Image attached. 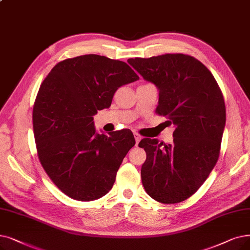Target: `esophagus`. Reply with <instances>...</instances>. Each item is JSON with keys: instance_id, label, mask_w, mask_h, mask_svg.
Wrapping results in <instances>:
<instances>
[{"instance_id": "34e87169", "label": "esophagus", "mask_w": 250, "mask_h": 250, "mask_svg": "<svg viewBox=\"0 0 250 250\" xmlns=\"http://www.w3.org/2000/svg\"><path fill=\"white\" fill-rule=\"evenodd\" d=\"M134 137H135V140H136V143H137V144H139L140 140H141V136H140V134H138V133H134Z\"/></svg>"}]
</instances>
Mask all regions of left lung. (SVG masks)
<instances>
[{
	"label": "left lung",
	"instance_id": "8db88e82",
	"mask_svg": "<svg viewBox=\"0 0 250 250\" xmlns=\"http://www.w3.org/2000/svg\"><path fill=\"white\" fill-rule=\"evenodd\" d=\"M127 62L159 90L156 113L175 125L172 144L144 138L146 161L141 168L151 198L173 204L188 199L213 169L226 124L223 93L208 67L186 54H164Z\"/></svg>",
	"mask_w": 250,
	"mask_h": 250
}]
</instances>
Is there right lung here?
Returning a JSON list of instances; mask_svg holds the SVG:
<instances>
[{
	"instance_id": "add662e5",
	"label": "right lung",
	"mask_w": 250,
	"mask_h": 250,
	"mask_svg": "<svg viewBox=\"0 0 250 250\" xmlns=\"http://www.w3.org/2000/svg\"><path fill=\"white\" fill-rule=\"evenodd\" d=\"M137 80L125 62L90 54L58 62L42 83L32 109L38 157L68 197L93 201L111 190L136 141L126 129L96 134L93 116L111 105L119 86Z\"/></svg>"
}]
</instances>
